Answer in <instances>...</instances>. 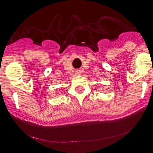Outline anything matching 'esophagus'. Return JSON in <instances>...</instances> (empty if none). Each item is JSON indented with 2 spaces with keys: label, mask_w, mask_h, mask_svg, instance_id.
<instances>
[{
  "label": "esophagus",
  "mask_w": 153,
  "mask_h": 153,
  "mask_svg": "<svg viewBox=\"0 0 153 153\" xmlns=\"http://www.w3.org/2000/svg\"><path fill=\"white\" fill-rule=\"evenodd\" d=\"M76 72H77V73H78V74H79V71H76Z\"/></svg>",
  "instance_id": "obj_1"
}]
</instances>
